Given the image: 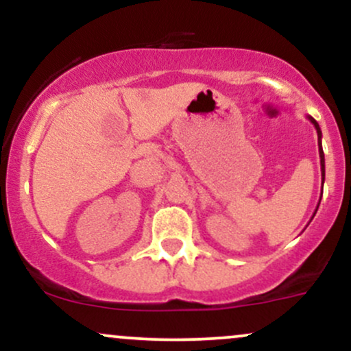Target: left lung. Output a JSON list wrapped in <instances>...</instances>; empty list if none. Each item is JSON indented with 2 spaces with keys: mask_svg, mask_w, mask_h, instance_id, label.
<instances>
[{
  "mask_svg": "<svg viewBox=\"0 0 351 351\" xmlns=\"http://www.w3.org/2000/svg\"><path fill=\"white\" fill-rule=\"evenodd\" d=\"M307 119L310 120V122L313 123V127H315L317 135H318V155H320L322 186H324V181H325V155H324V148H322V130H320V127H318V123H317V120H315V119H312V117H307ZM320 199H322V196H320ZM318 204H320V201H318ZM317 209H318V206H317ZM317 209H315V213H317ZM315 213H313V216H315Z\"/></svg>",
  "mask_w": 351,
  "mask_h": 351,
  "instance_id": "1",
  "label": "left lung"
}]
</instances>
